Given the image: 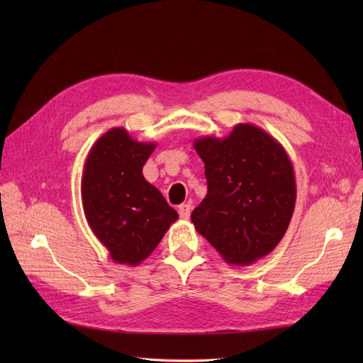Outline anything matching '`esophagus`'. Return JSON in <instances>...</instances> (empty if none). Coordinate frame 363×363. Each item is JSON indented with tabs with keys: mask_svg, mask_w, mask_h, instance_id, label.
<instances>
[{
	"mask_svg": "<svg viewBox=\"0 0 363 363\" xmlns=\"http://www.w3.org/2000/svg\"><path fill=\"white\" fill-rule=\"evenodd\" d=\"M191 211H192V206L189 203H184L179 206V215L183 219H188L191 216Z\"/></svg>",
	"mask_w": 363,
	"mask_h": 363,
	"instance_id": "esophagus-1",
	"label": "esophagus"
}]
</instances>
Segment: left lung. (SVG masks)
I'll list each match as a JSON object with an SVG mask.
<instances>
[{"label": "left lung", "instance_id": "8db88e82", "mask_svg": "<svg viewBox=\"0 0 363 363\" xmlns=\"http://www.w3.org/2000/svg\"><path fill=\"white\" fill-rule=\"evenodd\" d=\"M204 162L207 195L191 215L196 232L235 265L277 247L295 207V177L286 151L267 131L238 124L224 139L194 142Z\"/></svg>", "mask_w": 363, "mask_h": 363}]
</instances>
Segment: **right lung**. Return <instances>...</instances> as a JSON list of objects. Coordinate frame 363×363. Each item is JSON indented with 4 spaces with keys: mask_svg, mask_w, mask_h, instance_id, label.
<instances>
[{
    "mask_svg": "<svg viewBox=\"0 0 363 363\" xmlns=\"http://www.w3.org/2000/svg\"><path fill=\"white\" fill-rule=\"evenodd\" d=\"M156 144L112 128L84 162L82 200L87 223L112 260L135 267L159 245L179 213L142 174Z\"/></svg>",
    "mask_w": 363,
    "mask_h": 363,
    "instance_id": "obj_1",
    "label": "right lung"
}]
</instances>
